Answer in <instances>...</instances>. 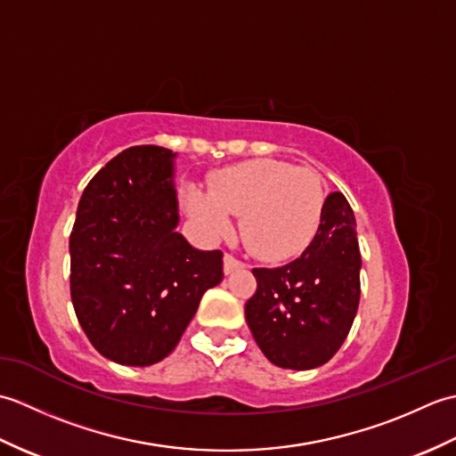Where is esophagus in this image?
<instances>
[{
    "label": "esophagus",
    "mask_w": 456,
    "mask_h": 456,
    "mask_svg": "<svg viewBox=\"0 0 456 456\" xmlns=\"http://www.w3.org/2000/svg\"><path fill=\"white\" fill-rule=\"evenodd\" d=\"M240 268H245V263H240L233 255H225V258H223V273L225 274H233Z\"/></svg>",
    "instance_id": "1"
}]
</instances>
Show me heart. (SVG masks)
<instances>
[{
	"instance_id": "heart-1",
	"label": "heart",
	"mask_w": 456,
	"mask_h": 456,
	"mask_svg": "<svg viewBox=\"0 0 456 456\" xmlns=\"http://www.w3.org/2000/svg\"><path fill=\"white\" fill-rule=\"evenodd\" d=\"M182 198L208 237L229 235L231 216H240L245 247L260 260L280 263L312 243L323 216L325 188L314 170L255 159L219 170L211 190L186 186Z\"/></svg>"
}]
</instances>
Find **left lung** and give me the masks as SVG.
<instances>
[{"label": "left lung", "instance_id": "1", "mask_svg": "<svg viewBox=\"0 0 456 456\" xmlns=\"http://www.w3.org/2000/svg\"><path fill=\"white\" fill-rule=\"evenodd\" d=\"M354 213L329 193L312 243L289 265L253 268L256 292L245 317L270 362L292 370L325 364L351 331L361 299Z\"/></svg>", "mask_w": 456, "mask_h": 456}]
</instances>
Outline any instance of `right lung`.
I'll return each mask as SVG.
<instances>
[{
    "label": "right lung",
    "mask_w": 456,
    "mask_h": 456,
    "mask_svg": "<svg viewBox=\"0 0 456 456\" xmlns=\"http://www.w3.org/2000/svg\"><path fill=\"white\" fill-rule=\"evenodd\" d=\"M174 159L154 144L118 154L86 186L70 233L76 317L95 351L125 366L168 356L223 280L221 250L176 231Z\"/></svg>",
    "instance_id": "1"
}]
</instances>
